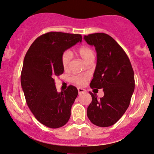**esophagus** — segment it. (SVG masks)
I'll return each mask as SVG.
<instances>
[{
    "label": "esophagus",
    "mask_w": 154,
    "mask_h": 154,
    "mask_svg": "<svg viewBox=\"0 0 154 154\" xmlns=\"http://www.w3.org/2000/svg\"><path fill=\"white\" fill-rule=\"evenodd\" d=\"M78 91H79V94H82V93L85 92V89H83V88H78Z\"/></svg>",
    "instance_id": "obj_1"
}]
</instances>
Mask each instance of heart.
<instances>
[{
	"mask_svg": "<svg viewBox=\"0 0 154 154\" xmlns=\"http://www.w3.org/2000/svg\"><path fill=\"white\" fill-rule=\"evenodd\" d=\"M76 52L78 55L81 57L85 62L88 63L91 61H94L95 57L94 51L92 48L88 46H81L78 48ZM72 55L69 51H66L62 53L61 56V63L64 69H67L69 66ZM88 76L87 75H75L71 78V81L74 82L79 85H84L85 84Z\"/></svg>",
	"mask_w": 154,
	"mask_h": 154,
	"instance_id": "1",
	"label": "heart"
}]
</instances>
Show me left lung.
<instances>
[{
  "mask_svg": "<svg viewBox=\"0 0 154 154\" xmlns=\"http://www.w3.org/2000/svg\"><path fill=\"white\" fill-rule=\"evenodd\" d=\"M87 43L94 46L97 62L92 89H103L104 96L97 99L90 92L92 103L87 115L92 124L100 127L115 124L126 112L135 89L134 72L125 51L110 35L94 33L85 35Z\"/></svg>",
  "mask_w": 154,
  "mask_h": 154,
  "instance_id": "left-lung-1",
  "label": "left lung"
}]
</instances>
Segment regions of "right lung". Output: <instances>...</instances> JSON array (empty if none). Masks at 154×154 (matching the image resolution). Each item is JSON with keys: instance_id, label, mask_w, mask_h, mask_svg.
I'll list each match as a JSON object with an SVG mask.
<instances>
[{"instance_id": "add662e5", "label": "right lung", "mask_w": 154, "mask_h": 154, "mask_svg": "<svg viewBox=\"0 0 154 154\" xmlns=\"http://www.w3.org/2000/svg\"><path fill=\"white\" fill-rule=\"evenodd\" d=\"M81 41L79 34L47 32L35 40L24 57L21 83L26 103L35 118L49 128L63 126L70 118L77 88L70 85L57 92L54 79L64 72L62 53Z\"/></svg>"}]
</instances>
